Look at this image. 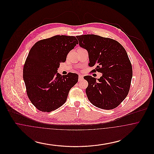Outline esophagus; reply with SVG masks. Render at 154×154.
Wrapping results in <instances>:
<instances>
[{"label":"esophagus","mask_w":154,"mask_h":154,"mask_svg":"<svg viewBox=\"0 0 154 154\" xmlns=\"http://www.w3.org/2000/svg\"><path fill=\"white\" fill-rule=\"evenodd\" d=\"M83 79V76L82 75H79V80L81 81Z\"/></svg>","instance_id":"1"}]
</instances>
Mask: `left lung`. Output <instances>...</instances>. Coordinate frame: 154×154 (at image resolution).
Wrapping results in <instances>:
<instances>
[{"label": "left lung", "instance_id": "1", "mask_svg": "<svg viewBox=\"0 0 154 154\" xmlns=\"http://www.w3.org/2000/svg\"><path fill=\"white\" fill-rule=\"evenodd\" d=\"M76 37L81 47L88 51L89 65H96V70L102 73L97 80L91 75L84 77L88 82L85 90L88 100L100 109L116 108L128 95L132 80V65L127 52L110 38L95 35Z\"/></svg>", "mask_w": 154, "mask_h": 154}]
</instances>
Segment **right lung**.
Wrapping results in <instances>:
<instances>
[{
  "label": "right lung",
  "instance_id": "right-lung-1",
  "mask_svg": "<svg viewBox=\"0 0 154 154\" xmlns=\"http://www.w3.org/2000/svg\"><path fill=\"white\" fill-rule=\"evenodd\" d=\"M78 40L74 36L57 35L37 42L31 48L23 69V79L31 103L43 112H51L66 102L79 75L58 73L60 63Z\"/></svg>",
  "mask_w": 154,
  "mask_h": 154
}]
</instances>
